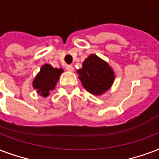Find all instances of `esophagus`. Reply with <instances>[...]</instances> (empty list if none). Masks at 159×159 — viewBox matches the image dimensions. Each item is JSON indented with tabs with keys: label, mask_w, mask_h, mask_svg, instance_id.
<instances>
[{
	"label": "esophagus",
	"mask_w": 159,
	"mask_h": 159,
	"mask_svg": "<svg viewBox=\"0 0 159 159\" xmlns=\"http://www.w3.org/2000/svg\"><path fill=\"white\" fill-rule=\"evenodd\" d=\"M66 69L68 71H74V68H73V66H71V65H67V66H66Z\"/></svg>",
	"instance_id": "esophagus-1"
}]
</instances>
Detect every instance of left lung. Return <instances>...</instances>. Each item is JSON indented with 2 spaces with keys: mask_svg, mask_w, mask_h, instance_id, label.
Segmentation results:
<instances>
[{
  "mask_svg": "<svg viewBox=\"0 0 159 159\" xmlns=\"http://www.w3.org/2000/svg\"><path fill=\"white\" fill-rule=\"evenodd\" d=\"M82 86L93 95H101L108 90L114 81L112 68L98 56L90 55L77 70Z\"/></svg>",
  "mask_w": 159,
  "mask_h": 159,
  "instance_id": "8db88e82",
  "label": "left lung"
}]
</instances>
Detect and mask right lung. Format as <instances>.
Instances as JSON below:
<instances>
[{"mask_svg": "<svg viewBox=\"0 0 159 159\" xmlns=\"http://www.w3.org/2000/svg\"><path fill=\"white\" fill-rule=\"evenodd\" d=\"M63 70L61 68H53L48 64L42 66L41 71L33 81V88L42 97H47L49 92L55 88L60 75Z\"/></svg>", "mask_w": 159, "mask_h": 159, "instance_id": "add662e5", "label": "right lung"}]
</instances>
